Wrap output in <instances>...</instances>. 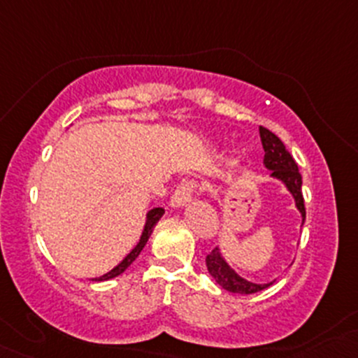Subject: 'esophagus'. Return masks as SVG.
<instances>
[{
  "label": "esophagus",
  "instance_id": "1",
  "mask_svg": "<svg viewBox=\"0 0 358 358\" xmlns=\"http://www.w3.org/2000/svg\"><path fill=\"white\" fill-rule=\"evenodd\" d=\"M196 187L197 185L192 180H183V182L176 187L175 192H173L171 201H169L171 208H182V206H185L187 202H189L190 196L194 194V190H196Z\"/></svg>",
  "mask_w": 358,
  "mask_h": 358
}]
</instances>
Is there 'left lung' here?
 I'll use <instances>...</instances> for the list:
<instances>
[{"instance_id": "8db88e82", "label": "left lung", "mask_w": 358, "mask_h": 358, "mask_svg": "<svg viewBox=\"0 0 358 358\" xmlns=\"http://www.w3.org/2000/svg\"><path fill=\"white\" fill-rule=\"evenodd\" d=\"M259 138H262L263 150H265V157H263V164L266 169H270V176L279 182L284 183V187L287 189V192L291 194L292 199H294L296 208H298L299 215H301V225L305 223V201H303L301 194V175H299V169L296 161L292 159L289 150L286 149L280 138L277 135H273L270 129L259 126ZM206 266H208V272L211 273L213 279L216 280V284L223 287L225 291L236 292V294H252V292L263 291L265 287L272 286L273 282L266 284H256L251 280H246L244 277H241L229 263L223 258L222 251L216 246L206 256Z\"/></svg>"}]
</instances>
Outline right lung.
<instances>
[{
  "label": "right lung",
  "mask_w": 358,
  "mask_h": 358,
  "mask_svg": "<svg viewBox=\"0 0 358 358\" xmlns=\"http://www.w3.org/2000/svg\"><path fill=\"white\" fill-rule=\"evenodd\" d=\"M162 215H164V209H162V208H154V209H150V211L147 213L145 227H143V232H142V236H140V241H138V243H136V246L133 248L131 251H129L128 255L124 256V259H122V262L119 263V265H115L114 268L110 270V272L103 273V275L96 277V279H93V280H96V282H100V280H109V279H114V277L121 275V273L124 272V270L128 268V266L131 265V263L135 262L136 258H138V255H140V252H142V249L145 248V244H147V241H149L150 234H152L154 227L157 225V222H159V220H161Z\"/></svg>",
  "instance_id": "right-lung-1"
}]
</instances>
